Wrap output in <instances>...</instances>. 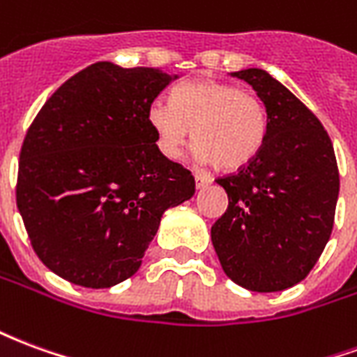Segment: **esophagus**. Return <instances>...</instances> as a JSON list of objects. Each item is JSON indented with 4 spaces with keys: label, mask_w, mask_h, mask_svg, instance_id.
<instances>
[{
    "label": "esophagus",
    "mask_w": 357,
    "mask_h": 357,
    "mask_svg": "<svg viewBox=\"0 0 357 357\" xmlns=\"http://www.w3.org/2000/svg\"><path fill=\"white\" fill-rule=\"evenodd\" d=\"M210 183H212V178H210V176L201 174V172L195 174V185H197V189H202V187L210 185Z\"/></svg>",
    "instance_id": "1"
}]
</instances>
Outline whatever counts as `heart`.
<instances>
[{"label": "heart", "mask_w": 357, "mask_h": 357, "mask_svg": "<svg viewBox=\"0 0 357 357\" xmlns=\"http://www.w3.org/2000/svg\"><path fill=\"white\" fill-rule=\"evenodd\" d=\"M149 126L166 158H179L193 130L195 155L201 162L239 170L264 149L268 112L252 91L227 82L199 80L174 89L172 102H153Z\"/></svg>", "instance_id": "1"}]
</instances>
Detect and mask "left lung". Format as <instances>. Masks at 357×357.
<instances>
[{
  "mask_svg": "<svg viewBox=\"0 0 357 357\" xmlns=\"http://www.w3.org/2000/svg\"><path fill=\"white\" fill-rule=\"evenodd\" d=\"M231 76L264 102L268 137L252 162L216 179L229 204L212 225V245L231 281L248 291H284L306 279L331 237L337 156L317 116L271 74L247 68Z\"/></svg>",
  "mask_w": 357,
  "mask_h": 357,
  "instance_id": "obj_1",
  "label": "left lung"
}]
</instances>
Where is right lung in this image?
<instances>
[{
    "label": "right lung",
    "instance_id": "add662e5",
    "mask_svg": "<svg viewBox=\"0 0 357 357\" xmlns=\"http://www.w3.org/2000/svg\"><path fill=\"white\" fill-rule=\"evenodd\" d=\"M178 76L107 61L45 101L20 149L17 206L32 248L66 281L107 289L132 277L164 210L195 178L158 151L149 107Z\"/></svg>",
    "mask_w": 357,
    "mask_h": 357
}]
</instances>
